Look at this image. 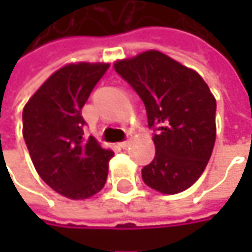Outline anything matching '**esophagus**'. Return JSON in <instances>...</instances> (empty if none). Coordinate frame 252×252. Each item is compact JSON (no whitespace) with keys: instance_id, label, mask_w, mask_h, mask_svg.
I'll use <instances>...</instances> for the list:
<instances>
[{"instance_id":"34e87169","label":"esophagus","mask_w":252,"mask_h":252,"mask_svg":"<svg viewBox=\"0 0 252 252\" xmlns=\"http://www.w3.org/2000/svg\"><path fill=\"white\" fill-rule=\"evenodd\" d=\"M129 146V140H126V141H123V143H120V147L121 149H126Z\"/></svg>"}]
</instances>
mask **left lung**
Wrapping results in <instances>:
<instances>
[{"mask_svg": "<svg viewBox=\"0 0 252 252\" xmlns=\"http://www.w3.org/2000/svg\"><path fill=\"white\" fill-rule=\"evenodd\" d=\"M115 71L144 102L155 159L143 181L162 194L189 188L204 172L216 141V99L201 76L160 51L118 60Z\"/></svg>", "mask_w": 252, "mask_h": 252, "instance_id": "obj_1", "label": "left lung"}]
</instances>
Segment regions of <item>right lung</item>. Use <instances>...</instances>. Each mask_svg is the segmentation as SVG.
Listing matches in <instances>:
<instances>
[{
	"label": "right lung",
	"mask_w": 252,
	"mask_h": 252,
	"mask_svg": "<svg viewBox=\"0 0 252 252\" xmlns=\"http://www.w3.org/2000/svg\"><path fill=\"white\" fill-rule=\"evenodd\" d=\"M108 63H71L49 77L23 109V137L39 176L58 194L86 200L108 178L114 152L83 137L81 108Z\"/></svg>",
	"instance_id": "obj_1"
}]
</instances>
